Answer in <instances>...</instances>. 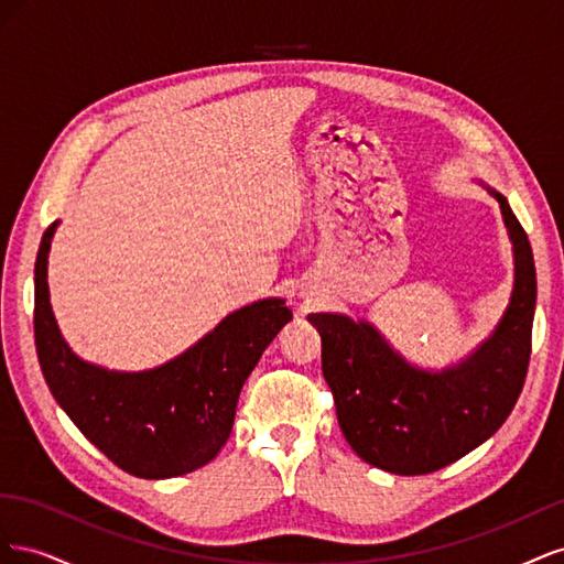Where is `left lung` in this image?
<instances>
[{
    "mask_svg": "<svg viewBox=\"0 0 564 564\" xmlns=\"http://www.w3.org/2000/svg\"><path fill=\"white\" fill-rule=\"evenodd\" d=\"M499 202L516 251V286L487 344L442 373L409 367L369 327L344 315H308L322 336V373L338 425L367 464L395 475L445 468L497 433L520 398L536 305V270L527 232Z\"/></svg>",
    "mask_w": 564,
    "mask_h": 564,
    "instance_id": "8db88e82",
    "label": "left lung"
}]
</instances>
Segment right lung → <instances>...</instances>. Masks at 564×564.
Here are the masks:
<instances>
[{
	"mask_svg": "<svg viewBox=\"0 0 564 564\" xmlns=\"http://www.w3.org/2000/svg\"><path fill=\"white\" fill-rule=\"evenodd\" d=\"M51 224L35 261V346L51 395L115 466L145 477L202 468L230 437L240 390L292 311L268 299L228 315L197 346L169 365L119 373L82 362L65 346L48 305Z\"/></svg>",
	"mask_w": 564,
	"mask_h": 564,
	"instance_id": "add662e5",
	"label": "right lung"
}]
</instances>
